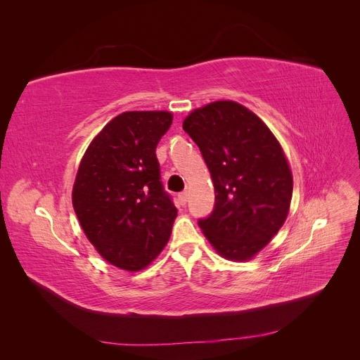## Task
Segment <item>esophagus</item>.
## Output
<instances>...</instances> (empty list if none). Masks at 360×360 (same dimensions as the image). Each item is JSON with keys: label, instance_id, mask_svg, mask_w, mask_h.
Segmentation results:
<instances>
[{"label": "esophagus", "instance_id": "34e87169", "mask_svg": "<svg viewBox=\"0 0 360 360\" xmlns=\"http://www.w3.org/2000/svg\"><path fill=\"white\" fill-rule=\"evenodd\" d=\"M188 197H189L188 192H181V193H179V201H180V204H181V205H184V204L188 202Z\"/></svg>", "mask_w": 360, "mask_h": 360}]
</instances>
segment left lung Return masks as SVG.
Wrapping results in <instances>:
<instances>
[{
	"mask_svg": "<svg viewBox=\"0 0 360 360\" xmlns=\"http://www.w3.org/2000/svg\"><path fill=\"white\" fill-rule=\"evenodd\" d=\"M183 129L201 150L216 193L198 222L222 258L252 259L287 221L292 174L279 141L255 112L234 101L193 110Z\"/></svg>",
	"mask_w": 360,
	"mask_h": 360,
	"instance_id": "obj_1",
	"label": "left lung"
}]
</instances>
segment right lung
I'll list each match as a JSON object with an SVG mask.
<instances>
[{"instance_id": "obj_1", "label": "right lung", "mask_w": 360, "mask_h": 360, "mask_svg": "<svg viewBox=\"0 0 360 360\" xmlns=\"http://www.w3.org/2000/svg\"><path fill=\"white\" fill-rule=\"evenodd\" d=\"M168 111H127L97 134L81 159L72 204L99 255L127 271L153 263L167 246L177 209L160 183L156 146Z\"/></svg>"}]
</instances>
